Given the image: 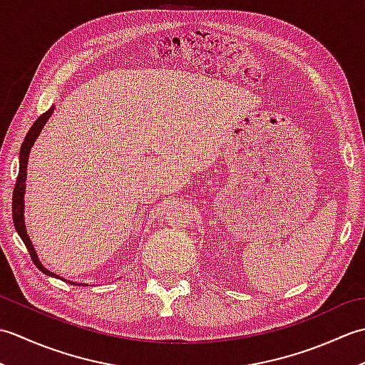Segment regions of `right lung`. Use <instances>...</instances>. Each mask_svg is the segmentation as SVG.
I'll use <instances>...</instances> for the list:
<instances>
[{
    "mask_svg": "<svg viewBox=\"0 0 365 365\" xmlns=\"http://www.w3.org/2000/svg\"><path fill=\"white\" fill-rule=\"evenodd\" d=\"M53 110L54 106H51L48 111L43 113L41 118H38L34 123L33 127L29 128L28 135L25 138V141H23L21 147H20V168H19V177H17V182H15V188H14V195H12V218H14V226H15V230L19 232L20 238L23 240V243H25L26 250L31 255V259H33L34 265L42 271V273H45L46 276H51V277H59L56 273H51V271L46 269L41 260H38L37 257V252L34 250L33 243H31V240L26 234V226H25V218H23V213H25V187H26V166H28V157H29V152H31V147H33V144L36 143L37 136L41 135V131L43 128V125L46 123V120L50 119V115L53 114ZM63 279V277H59ZM63 281H66V279H63ZM68 284H73V285H84V284H76V282H72V281H66Z\"/></svg>",
    "mask_w": 365,
    "mask_h": 365,
    "instance_id": "add662e5",
    "label": "right lung"
}]
</instances>
